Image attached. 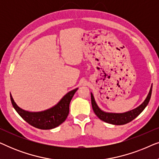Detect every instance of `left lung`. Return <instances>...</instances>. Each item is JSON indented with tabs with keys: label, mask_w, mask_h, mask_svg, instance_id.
Wrapping results in <instances>:
<instances>
[{
	"label": "left lung",
	"mask_w": 159,
	"mask_h": 159,
	"mask_svg": "<svg viewBox=\"0 0 159 159\" xmlns=\"http://www.w3.org/2000/svg\"><path fill=\"white\" fill-rule=\"evenodd\" d=\"M152 87H153V85H151L146 98L145 99V101L140 106L135 108H134V109L128 111L124 113L106 112L104 111L101 110L99 108V106H98L96 101L95 100V98L93 96V94L91 93V103H92L93 111H94L95 114H96V116L101 120L105 121L106 123L111 124V125H125V124L129 123L133 120L134 119H135L145 109V108L148 104L151 97Z\"/></svg>",
	"instance_id": "left-lung-1"
}]
</instances>
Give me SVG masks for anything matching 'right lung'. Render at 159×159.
I'll list each match as a JSON object with an SVG mask.
<instances>
[{
    "instance_id": "right-lung-1",
    "label": "right lung",
    "mask_w": 159,
    "mask_h": 159,
    "mask_svg": "<svg viewBox=\"0 0 159 159\" xmlns=\"http://www.w3.org/2000/svg\"><path fill=\"white\" fill-rule=\"evenodd\" d=\"M78 88L67 93L57 104L41 111H29L19 107L10 93L13 107L19 116L30 125L40 129H51L64 122L69 112V104Z\"/></svg>"
}]
</instances>
